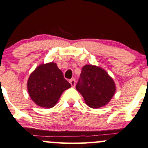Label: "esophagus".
<instances>
[{
  "instance_id": "1",
  "label": "esophagus",
  "mask_w": 148,
  "mask_h": 148,
  "mask_svg": "<svg viewBox=\"0 0 148 148\" xmlns=\"http://www.w3.org/2000/svg\"><path fill=\"white\" fill-rule=\"evenodd\" d=\"M69 83H70L71 85H72V87H74L75 86V83H76V80L74 79H71L70 81H69Z\"/></svg>"
}]
</instances>
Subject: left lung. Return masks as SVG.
Here are the masks:
<instances>
[{
    "mask_svg": "<svg viewBox=\"0 0 148 148\" xmlns=\"http://www.w3.org/2000/svg\"><path fill=\"white\" fill-rule=\"evenodd\" d=\"M76 89L92 108H101L108 104L116 90L114 82L108 73L92 65H86L82 68Z\"/></svg>",
    "mask_w": 148,
    "mask_h": 148,
    "instance_id": "left-lung-1",
    "label": "left lung"
}]
</instances>
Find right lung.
Listing matches in <instances>:
<instances>
[{"instance_id": "1", "label": "right lung", "mask_w": 148, "mask_h": 148, "mask_svg": "<svg viewBox=\"0 0 148 148\" xmlns=\"http://www.w3.org/2000/svg\"><path fill=\"white\" fill-rule=\"evenodd\" d=\"M70 87L63 72L53 62L39 65L27 81L31 99L37 106L46 108L54 107L62 93Z\"/></svg>"}]
</instances>
